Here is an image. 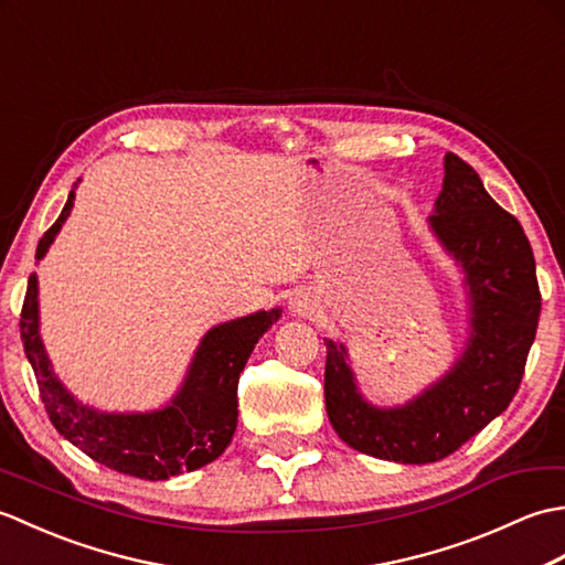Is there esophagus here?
I'll return each instance as SVG.
<instances>
[{
    "mask_svg": "<svg viewBox=\"0 0 565 565\" xmlns=\"http://www.w3.org/2000/svg\"><path fill=\"white\" fill-rule=\"evenodd\" d=\"M316 298L310 296V294H306V291H298V294H294V298L289 301V310H291V316H298V318H308V316H313L316 313Z\"/></svg>",
    "mask_w": 565,
    "mask_h": 565,
    "instance_id": "obj_1",
    "label": "esophagus"
}]
</instances>
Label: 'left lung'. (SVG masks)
I'll return each mask as SVG.
<instances>
[{
	"mask_svg": "<svg viewBox=\"0 0 565 565\" xmlns=\"http://www.w3.org/2000/svg\"><path fill=\"white\" fill-rule=\"evenodd\" d=\"M427 225L463 274L468 338L454 364L415 398L379 407L359 391L347 347L326 340L330 425L352 449L395 463L439 461L505 411L542 313L532 245L520 221L454 152L444 154V184Z\"/></svg>",
	"mask_w": 565,
	"mask_h": 565,
	"instance_id": "obj_1",
	"label": "left lung"
}]
</instances>
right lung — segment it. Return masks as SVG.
<instances>
[{"instance_id":"1","label":"right lung","mask_w":565,"mask_h":565,"mask_svg":"<svg viewBox=\"0 0 565 565\" xmlns=\"http://www.w3.org/2000/svg\"><path fill=\"white\" fill-rule=\"evenodd\" d=\"M79 182V179H77ZM72 186L63 213L51 225L35 259H43L60 227L75 206ZM281 308L257 310L245 318L221 322L203 334L182 386L172 401L146 413H106L77 401L57 379L41 338L39 276H29L26 298L21 308L23 352L39 381L41 401L53 427L89 459L118 473L167 481V478L196 471L218 459L231 444L237 427V381L259 338L276 320Z\"/></svg>"}]
</instances>
